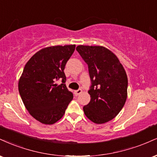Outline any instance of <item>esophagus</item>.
I'll use <instances>...</instances> for the list:
<instances>
[{
    "label": "esophagus",
    "mask_w": 157,
    "mask_h": 157,
    "mask_svg": "<svg viewBox=\"0 0 157 157\" xmlns=\"http://www.w3.org/2000/svg\"><path fill=\"white\" fill-rule=\"evenodd\" d=\"M82 89H78V90H75V96H78V95H80V94L82 93Z\"/></svg>",
    "instance_id": "34e87169"
}]
</instances>
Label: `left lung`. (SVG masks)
<instances>
[{"instance_id": "obj_1", "label": "left lung", "mask_w": 157, "mask_h": 157, "mask_svg": "<svg viewBox=\"0 0 157 157\" xmlns=\"http://www.w3.org/2000/svg\"><path fill=\"white\" fill-rule=\"evenodd\" d=\"M76 50L88 64L91 86L90 101L85 115L97 124L113 119L127 98L128 79L122 64L112 51L102 46L79 45Z\"/></svg>"}]
</instances>
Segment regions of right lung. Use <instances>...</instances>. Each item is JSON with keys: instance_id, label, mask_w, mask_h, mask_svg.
<instances>
[{"instance_id": "obj_1", "label": "right lung", "mask_w": 157, "mask_h": 157, "mask_svg": "<svg viewBox=\"0 0 157 157\" xmlns=\"http://www.w3.org/2000/svg\"><path fill=\"white\" fill-rule=\"evenodd\" d=\"M75 50V44L41 49L25 66L18 89L25 108L36 120L44 124L59 121L73 99L65 83L64 69ZM62 80L58 85L56 81Z\"/></svg>"}]
</instances>
